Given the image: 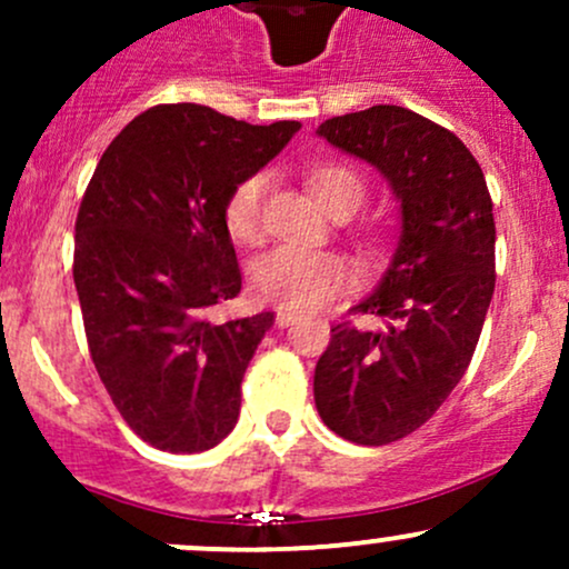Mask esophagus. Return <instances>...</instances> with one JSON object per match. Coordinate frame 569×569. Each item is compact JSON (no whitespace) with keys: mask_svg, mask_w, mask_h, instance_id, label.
Listing matches in <instances>:
<instances>
[{"mask_svg":"<svg viewBox=\"0 0 569 569\" xmlns=\"http://www.w3.org/2000/svg\"><path fill=\"white\" fill-rule=\"evenodd\" d=\"M297 319H300V313H295L291 308H278V313H274V321H278V327L295 325Z\"/></svg>","mask_w":569,"mask_h":569,"instance_id":"1","label":"esophagus"}]
</instances>
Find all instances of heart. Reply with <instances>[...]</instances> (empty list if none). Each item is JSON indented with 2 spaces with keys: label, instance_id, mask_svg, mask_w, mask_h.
<instances>
[{
  "label": "heart",
  "instance_id": "heart-1",
  "mask_svg": "<svg viewBox=\"0 0 569 569\" xmlns=\"http://www.w3.org/2000/svg\"><path fill=\"white\" fill-rule=\"evenodd\" d=\"M311 189L327 211L352 214L366 198L363 176L347 164H321L311 173ZM267 176L252 173L231 189L226 200V226L237 239L252 242L261 233ZM252 291L263 302L311 311L330 302L349 286V267L338 252L300 244H278L256 258L250 272Z\"/></svg>",
  "mask_w": 569,
  "mask_h": 569
}]
</instances>
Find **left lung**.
I'll use <instances>...</instances> for the list:
<instances>
[{
	"instance_id": "8db88e82",
	"label": "left lung",
	"mask_w": 569,
	"mask_h": 569,
	"mask_svg": "<svg viewBox=\"0 0 569 569\" xmlns=\"http://www.w3.org/2000/svg\"><path fill=\"white\" fill-rule=\"evenodd\" d=\"M319 134L375 164L401 203L391 269L341 321L313 375L321 421L358 446H386L429 421L457 388L496 289V220L485 173L455 131L377 104L330 118Z\"/></svg>"
}]
</instances>
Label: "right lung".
Returning a JSON list of instances; mask_svg holds the SVG:
<instances>
[{
  "label": "right lung",
  "mask_w": 569,
  "mask_h": 569,
  "mask_svg": "<svg viewBox=\"0 0 569 569\" xmlns=\"http://www.w3.org/2000/svg\"><path fill=\"white\" fill-rule=\"evenodd\" d=\"M297 129L159 104L109 142L84 189L73 283L90 358L153 449L198 455L237 427L244 369L274 317H211L242 291L226 200Z\"/></svg>",
  "instance_id": "1"
}]
</instances>
